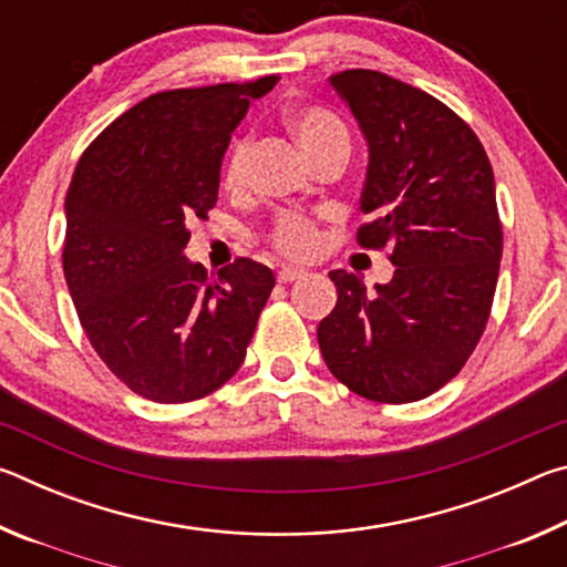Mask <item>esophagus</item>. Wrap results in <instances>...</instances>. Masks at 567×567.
<instances>
[{"mask_svg":"<svg viewBox=\"0 0 567 567\" xmlns=\"http://www.w3.org/2000/svg\"><path fill=\"white\" fill-rule=\"evenodd\" d=\"M307 272L305 270H300V267H282L280 272H277V282H295V280H300V277H305Z\"/></svg>","mask_w":567,"mask_h":567,"instance_id":"obj_1","label":"esophagus"}]
</instances>
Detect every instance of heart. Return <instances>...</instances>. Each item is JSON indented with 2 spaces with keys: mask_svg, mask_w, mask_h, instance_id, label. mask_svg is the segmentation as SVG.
I'll return each instance as SVG.
<instances>
[{
  "mask_svg": "<svg viewBox=\"0 0 567 567\" xmlns=\"http://www.w3.org/2000/svg\"><path fill=\"white\" fill-rule=\"evenodd\" d=\"M290 127L307 157L315 159L330 150H350V132L338 114L324 107H302L290 117ZM249 169V140L239 137L229 147L223 179L227 189H239L247 182ZM270 245L277 252L292 260H307L318 252L320 229L312 217L302 213H280L270 229Z\"/></svg>",
  "mask_w": 567,
  "mask_h": 567,
  "instance_id": "b5f03b06",
  "label": "heart"
}]
</instances>
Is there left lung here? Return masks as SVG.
Returning <instances> with one entry per match:
<instances>
[{
    "mask_svg": "<svg viewBox=\"0 0 567 567\" xmlns=\"http://www.w3.org/2000/svg\"><path fill=\"white\" fill-rule=\"evenodd\" d=\"M370 147L358 229L390 249L395 275L364 290L332 270L338 305L320 322L324 362L375 402H415L453 380L491 318L503 257L495 177L477 134L433 94L375 70L330 76Z\"/></svg>",
    "mask_w": 567,
    "mask_h": 567,
    "instance_id": "8db88e82",
    "label": "left lung"
}]
</instances>
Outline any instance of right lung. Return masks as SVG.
<instances>
[{
  "instance_id": "obj_1",
  "label": "right lung",
  "mask_w": 567,
  "mask_h": 567,
  "mask_svg": "<svg viewBox=\"0 0 567 567\" xmlns=\"http://www.w3.org/2000/svg\"><path fill=\"white\" fill-rule=\"evenodd\" d=\"M280 76L157 92L84 150L66 189L64 280L94 352L137 395L189 402L245 360L275 275L189 262V219L217 203L229 134Z\"/></svg>"
}]
</instances>
